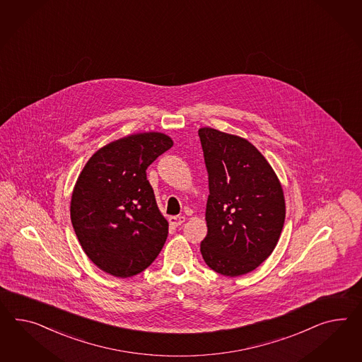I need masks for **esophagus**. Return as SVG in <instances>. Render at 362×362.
Instances as JSON below:
<instances>
[{
    "instance_id": "1",
    "label": "esophagus",
    "mask_w": 362,
    "mask_h": 362,
    "mask_svg": "<svg viewBox=\"0 0 362 362\" xmlns=\"http://www.w3.org/2000/svg\"><path fill=\"white\" fill-rule=\"evenodd\" d=\"M170 224L174 225V226H179V225L183 224L186 221V217L185 216H171L168 218Z\"/></svg>"
}]
</instances>
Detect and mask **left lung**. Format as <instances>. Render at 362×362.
<instances>
[{
  "label": "left lung",
  "instance_id": "8db88e82",
  "mask_svg": "<svg viewBox=\"0 0 362 362\" xmlns=\"http://www.w3.org/2000/svg\"><path fill=\"white\" fill-rule=\"evenodd\" d=\"M199 137L209 183L208 233L200 252L216 273H250L278 244L286 217L284 188L247 139L212 127H200Z\"/></svg>",
  "mask_w": 362,
  "mask_h": 362
}]
</instances>
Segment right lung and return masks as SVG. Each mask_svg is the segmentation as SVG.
Instances as JSON below:
<instances>
[{"mask_svg":"<svg viewBox=\"0 0 362 362\" xmlns=\"http://www.w3.org/2000/svg\"><path fill=\"white\" fill-rule=\"evenodd\" d=\"M173 145L159 132L132 134L98 148L81 170L71 196V221L84 253L103 272L137 275L162 250L168 223L146 170Z\"/></svg>","mask_w":362,"mask_h":362,"instance_id":"right-lung-1","label":"right lung"}]
</instances>
